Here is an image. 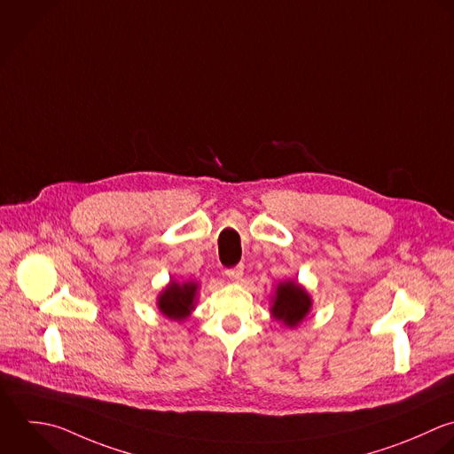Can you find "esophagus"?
Here are the masks:
<instances>
[{"label":"esophagus","instance_id":"obj_1","mask_svg":"<svg viewBox=\"0 0 454 454\" xmlns=\"http://www.w3.org/2000/svg\"><path fill=\"white\" fill-rule=\"evenodd\" d=\"M226 276L231 279V281H240L242 276H244V267L242 265H237L233 269H228L226 270Z\"/></svg>","mask_w":454,"mask_h":454}]
</instances>
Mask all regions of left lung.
Returning a JSON list of instances; mask_svg holds the SVG:
<instances>
[{
  "instance_id": "8db88e82",
  "label": "left lung",
  "mask_w": 454,
  "mask_h": 454,
  "mask_svg": "<svg viewBox=\"0 0 454 454\" xmlns=\"http://www.w3.org/2000/svg\"><path fill=\"white\" fill-rule=\"evenodd\" d=\"M311 299L302 286L297 283H283L276 292V301L272 306V315L276 320L295 327L309 311Z\"/></svg>"
}]
</instances>
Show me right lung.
<instances>
[{
  "label": "right lung",
  "mask_w": 454,
  "mask_h": 454,
  "mask_svg": "<svg viewBox=\"0 0 454 454\" xmlns=\"http://www.w3.org/2000/svg\"><path fill=\"white\" fill-rule=\"evenodd\" d=\"M196 285L194 283H175L171 281L169 286L159 297L160 311L171 320H184L189 317L191 309L194 308L196 297Z\"/></svg>",
  "instance_id": "right-lung-1"
}]
</instances>
